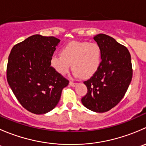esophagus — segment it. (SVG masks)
<instances>
[{
    "mask_svg": "<svg viewBox=\"0 0 146 146\" xmlns=\"http://www.w3.org/2000/svg\"><path fill=\"white\" fill-rule=\"evenodd\" d=\"M69 84H70V86H72V87H74V86H76V85H77V83H76V82H72V81H70V82H69Z\"/></svg>",
    "mask_w": 146,
    "mask_h": 146,
    "instance_id": "esophagus-1",
    "label": "esophagus"
}]
</instances>
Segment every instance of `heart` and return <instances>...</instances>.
<instances>
[{
	"label": "heart",
	"mask_w": 146,
	"mask_h": 146,
	"mask_svg": "<svg viewBox=\"0 0 146 146\" xmlns=\"http://www.w3.org/2000/svg\"><path fill=\"white\" fill-rule=\"evenodd\" d=\"M102 62V48L96 42L73 41L61 50V55H54L51 65L56 71L64 76L72 64L73 74L88 78L97 73Z\"/></svg>",
	"instance_id": "1"
}]
</instances>
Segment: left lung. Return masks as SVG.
I'll return each instance as SVG.
<instances>
[{"instance_id":"8db88e82","label":"left lung","mask_w":146,"mask_h":146,"mask_svg":"<svg viewBox=\"0 0 146 146\" xmlns=\"http://www.w3.org/2000/svg\"><path fill=\"white\" fill-rule=\"evenodd\" d=\"M94 39L102 48V62L97 73L83 82L88 92L81 101L92 111L106 112L118 104L129 88L131 58L128 48L111 36L99 34Z\"/></svg>"}]
</instances>
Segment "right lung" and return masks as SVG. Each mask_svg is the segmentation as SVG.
<instances>
[{"label":"right lung","mask_w":146,"mask_h":146,"mask_svg":"<svg viewBox=\"0 0 146 146\" xmlns=\"http://www.w3.org/2000/svg\"><path fill=\"white\" fill-rule=\"evenodd\" d=\"M60 40L35 35L13 47L7 65V80L17 100L27 111L43 114L59 102L69 80L51 66Z\"/></svg>","instance_id":"right-lung-1"}]
</instances>
